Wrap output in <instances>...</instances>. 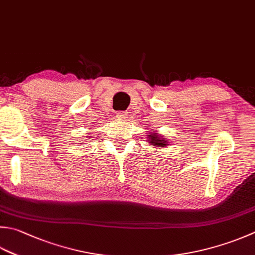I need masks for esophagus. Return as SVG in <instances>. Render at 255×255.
Here are the masks:
<instances>
[{"instance_id":"1","label":"esophagus","mask_w":255,"mask_h":255,"mask_svg":"<svg viewBox=\"0 0 255 255\" xmlns=\"http://www.w3.org/2000/svg\"><path fill=\"white\" fill-rule=\"evenodd\" d=\"M116 117L119 119H125V118H127V114H126V112H118L116 114Z\"/></svg>"}]
</instances>
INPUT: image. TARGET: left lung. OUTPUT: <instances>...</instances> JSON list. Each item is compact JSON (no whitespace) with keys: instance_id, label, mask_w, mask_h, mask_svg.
I'll return each instance as SVG.
<instances>
[{"instance_id":"8db88e82","label":"left lung","mask_w":255,"mask_h":255,"mask_svg":"<svg viewBox=\"0 0 255 255\" xmlns=\"http://www.w3.org/2000/svg\"><path fill=\"white\" fill-rule=\"evenodd\" d=\"M149 146H152L154 148H163V147H167L169 144V141L167 138H163V136H160L159 132L157 130H153L151 129L150 131H148L147 133V140H146Z\"/></svg>"}]
</instances>
